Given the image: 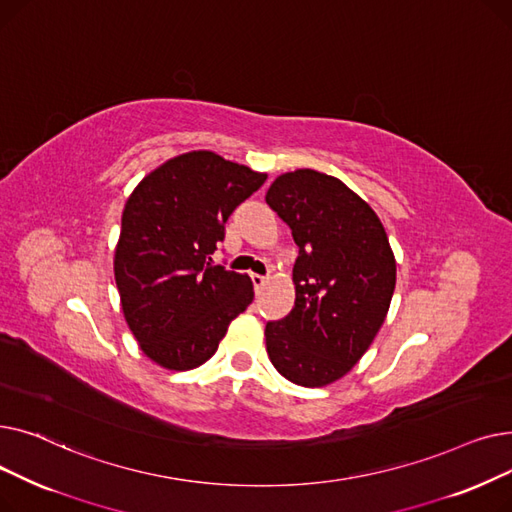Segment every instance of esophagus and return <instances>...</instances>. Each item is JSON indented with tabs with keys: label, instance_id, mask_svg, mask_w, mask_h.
I'll use <instances>...</instances> for the list:
<instances>
[{
	"label": "esophagus",
	"instance_id": "esophagus-1",
	"mask_svg": "<svg viewBox=\"0 0 512 512\" xmlns=\"http://www.w3.org/2000/svg\"><path fill=\"white\" fill-rule=\"evenodd\" d=\"M251 280H253V286H255V292L259 294L261 292V288L265 286V276H261V274H251Z\"/></svg>",
	"mask_w": 512,
	"mask_h": 512
}]
</instances>
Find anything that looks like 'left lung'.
<instances>
[{
    "mask_svg": "<svg viewBox=\"0 0 512 512\" xmlns=\"http://www.w3.org/2000/svg\"><path fill=\"white\" fill-rule=\"evenodd\" d=\"M299 247L292 311L265 324V344L286 380L319 388L340 380L380 332L396 261L375 211L342 180L297 170L265 195Z\"/></svg>",
    "mask_w": 512,
    "mask_h": 512,
    "instance_id": "left-lung-1",
    "label": "left lung"
}]
</instances>
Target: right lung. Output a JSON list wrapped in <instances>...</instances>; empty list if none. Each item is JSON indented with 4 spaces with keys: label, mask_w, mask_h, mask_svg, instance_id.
Listing matches in <instances>:
<instances>
[{
    "label": "right lung",
    "mask_w": 512,
    "mask_h": 512,
    "mask_svg": "<svg viewBox=\"0 0 512 512\" xmlns=\"http://www.w3.org/2000/svg\"><path fill=\"white\" fill-rule=\"evenodd\" d=\"M265 178L211 151H193L153 170L128 197L116 284L128 328L157 365H203L230 321L251 305V278L213 265L211 255L230 213Z\"/></svg>",
    "instance_id": "right-lung-1"
}]
</instances>
